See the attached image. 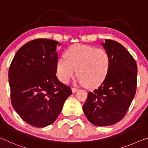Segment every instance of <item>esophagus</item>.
Segmentation results:
<instances>
[{
  "label": "esophagus",
  "instance_id": "obj_1",
  "mask_svg": "<svg viewBox=\"0 0 148 148\" xmlns=\"http://www.w3.org/2000/svg\"><path fill=\"white\" fill-rule=\"evenodd\" d=\"M71 90H72V92H76L77 91V90H79V89L78 88H71Z\"/></svg>",
  "mask_w": 148,
  "mask_h": 148
}]
</instances>
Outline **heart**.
I'll return each instance as SVG.
<instances>
[{"label": "heart", "instance_id": "1", "mask_svg": "<svg viewBox=\"0 0 148 148\" xmlns=\"http://www.w3.org/2000/svg\"><path fill=\"white\" fill-rule=\"evenodd\" d=\"M56 65V75L64 83H68L77 73L79 83L96 88L105 81L110 68V54L103 48L75 45L65 52Z\"/></svg>", "mask_w": 148, "mask_h": 148}]
</instances>
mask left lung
Returning <instances> with one entry per match:
<instances>
[{
    "instance_id": "8db88e82",
    "label": "left lung",
    "mask_w": 148,
    "mask_h": 148,
    "mask_svg": "<svg viewBox=\"0 0 148 148\" xmlns=\"http://www.w3.org/2000/svg\"><path fill=\"white\" fill-rule=\"evenodd\" d=\"M101 45L110 54V68L98 88L89 92L83 109L89 121L103 127L125 117L135 96L138 69L134 58L120 43L106 39Z\"/></svg>"
}]
</instances>
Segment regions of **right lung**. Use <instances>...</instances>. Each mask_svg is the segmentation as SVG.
Returning <instances> with one entry per match:
<instances>
[{
	"label": "right lung",
	"mask_w": 148,
	"mask_h": 148,
	"mask_svg": "<svg viewBox=\"0 0 148 148\" xmlns=\"http://www.w3.org/2000/svg\"><path fill=\"white\" fill-rule=\"evenodd\" d=\"M58 45V41L46 38L31 40L19 48L10 65L12 105L33 127L52 124L72 94L56 75Z\"/></svg>",
	"instance_id": "obj_1"
}]
</instances>
